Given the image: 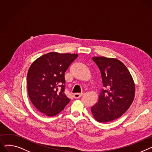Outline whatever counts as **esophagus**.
I'll list each match as a JSON object with an SVG mask.
<instances>
[{
  "instance_id": "esophagus-1",
  "label": "esophagus",
  "mask_w": 152,
  "mask_h": 152,
  "mask_svg": "<svg viewBox=\"0 0 152 152\" xmlns=\"http://www.w3.org/2000/svg\"><path fill=\"white\" fill-rule=\"evenodd\" d=\"M83 95V94H79V93H76L73 95V96L76 99H77V98H79L80 96H82Z\"/></svg>"
}]
</instances>
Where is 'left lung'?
Instances as JSON below:
<instances>
[{
    "instance_id": "8db88e82",
    "label": "left lung",
    "mask_w": 152,
    "mask_h": 152,
    "mask_svg": "<svg viewBox=\"0 0 152 152\" xmlns=\"http://www.w3.org/2000/svg\"><path fill=\"white\" fill-rule=\"evenodd\" d=\"M102 76L103 88L98 102L91 107L95 120L109 122L125 114L133 102L135 84L126 66L115 58L93 57Z\"/></svg>"
}]
</instances>
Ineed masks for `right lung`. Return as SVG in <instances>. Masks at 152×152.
Returning a JSON list of instances; mask_svg holds the SVG:
<instances>
[{
  "label": "right lung",
  "instance_id": "right-lung-1",
  "mask_svg": "<svg viewBox=\"0 0 152 152\" xmlns=\"http://www.w3.org/2000/svg\"><path fill=\"white\" fill-rule=\"evenodd\" d=\"M77 54L51 52L37 58L28 70L27 91L34 106L44 115L53 117L70 102L64 93L65 73Z\"/></svg>",
  "mask_w": 152,
  "mask_h": 152
}]
</instances>
